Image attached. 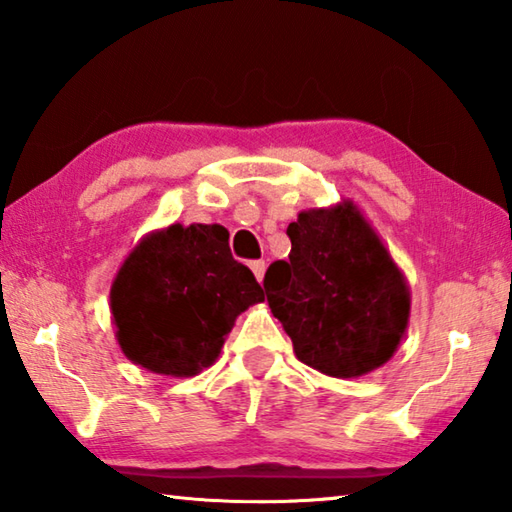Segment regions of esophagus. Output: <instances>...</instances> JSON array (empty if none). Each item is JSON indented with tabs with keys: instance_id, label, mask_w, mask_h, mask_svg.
Here are the masks:
<instances>
[{
	"instance_id": "esophagus-1",
	"label": "esophagus",
	"mask_w": 512,
	"mask_h": 512,
	"mask_svg": "<svg viewBox=\"0 0 512 512\" xmlns=\"http://www.w3.org/2000/svg\"><path fill=\"white\" fill-rule=\"evenodd\" d=\"M250 268H253L257 282H262L264 280V273H266V264L262 262V259H255V262H250Z\"/></svg>"
}]
</instances>
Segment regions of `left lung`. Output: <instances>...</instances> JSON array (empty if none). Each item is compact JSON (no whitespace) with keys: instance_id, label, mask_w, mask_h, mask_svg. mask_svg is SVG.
I'll use <instances>...</instances> for the list:
<instances>
[{"instance_id":"obj_1","label":"left lung","mask_w":512,"mask_h":512,"mask_svg":"<svg viewBox=\"0 0 512 512\" xmlns=\"http://www.w3.org/2000/svg\"><path fill=\"white\" fill-rule=\"evenodd\" d=\"M289 262L264 275L266 300L296 357L329 377H361L393 357L409 325V287L352 201L289 223Z\"/></svg>"}]
</instances>
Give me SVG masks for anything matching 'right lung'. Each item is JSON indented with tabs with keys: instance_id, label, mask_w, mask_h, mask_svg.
Wrapping results in <instances>:
<instances>
[{
	"instance_id": "right-lung-1",
	"label": "right lung",
	"mask_w": 512,
	"mask_h": 512,
	"mask_svg": "<svg viewBox=\"0 0 512 512\" xmlns=\"http://www.w3.org/2000/svg\"><path fill=\"white\" fill-rule=\"evenodd\" d=\"M262 300L264 289L232 257L219 223H173L146 235L110 289L121 352L171 377L212 366L237 316Z\"/></svg>"
}]
</instances>
